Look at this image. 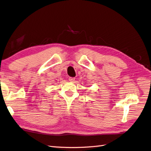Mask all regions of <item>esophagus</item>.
<instances>
[{"instance_id":"esophagus-1","label":"esophagus","mask_w":151,"mask_h":151,"mask_svg":"<svg viewBox=\"0 0 151 151\" xmlns=\"http://www.w3.org/2000/svg\"><path fill=\"white\" fill-rule=\"evenodd\" d=\"M76 78L75 77H70L69 78H68V81H69L70 82H74L75 81Z\"/></svg>"}]
</instances>
